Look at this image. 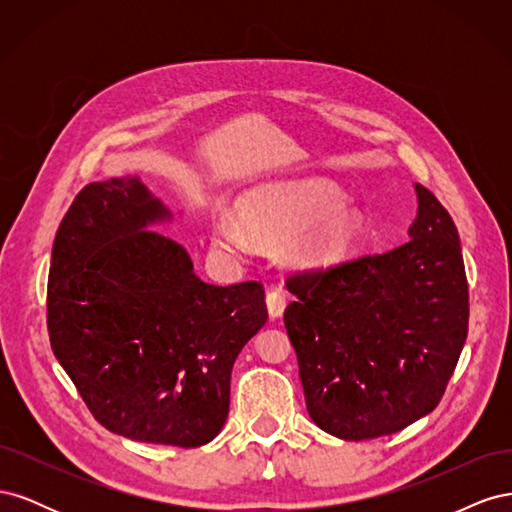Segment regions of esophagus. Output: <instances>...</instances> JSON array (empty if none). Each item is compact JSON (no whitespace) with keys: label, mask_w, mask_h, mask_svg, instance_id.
Listing matches in <instances>:
<instances>
[{"label":"esophagus","mask_w":512,"mask_h":512,"mask_svg":"<svg viewBox=\"0 0 512 512\" xmlns=\"http://www.w3.org/2000/svg\"><path fill=\"white\" fill-rule=\"evenodd\" d=\"M267 309H269V316L271 318H280L284 314V309H286L284 292H280V290L267 292Z\"/></svg>","instance_id":"esophagus-1"}]
</instances>
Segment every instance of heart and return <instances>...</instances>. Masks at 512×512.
<instances>
[{
    "instance_id": "b5f03b06",
    "label": "heart",
    "mask_w": 512,
    "mask_h": 512,
    "mask_svg": "<svg viewBox=\"0 0 512 512\" xmlns=\"http://www.w3.org/2000/svg\"><path fill=\"white\" fill-rule=\"evenodd\" d=\"M237 213L241 222L228 215L213 220L215 245L243 256L252 250L254 239L284 243L288 265L301 271H322L344 262L365 232L361 207L324 179L256 185L239 196Z\"/></svg>"
}]
</instances>
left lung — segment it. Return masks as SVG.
I'll list each match as a JSON object with an SVG mask.
<instances>
[{
	"label": "left lung",
	"mask_w": 512,
	"mask_h": 512,
	"mask_svg": "<svg viewBox=\"0 0 512 512\" xmlns=\"http://www.w3.org/2000/svg\"><path fill=\"white\" fill-rule=\"evenodd\" d=\"M410 241L292 275L284 312L312 421L342 440L391 436L440 404L468 337L455 222L421 183Z\"/></svg>",
	"instance_id": "obj_1"
}]
</instances>
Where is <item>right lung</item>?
Segmentation results:
<instances>
[{
  "label": "right lung",
  "instance_id": "1",
  "mask_svg": "<svg viewBox=\"0 0 512 512\" xmlns=\"http://www.w3.org/2000/svg\"><path fill=\"white\" fill-rule=\"evenodd\" d=\"M170 220L138 177L85 185L57 228L46 318L100 425L194 448L222 431L232 365L269 314L258 282L200 280L188 250L149 228Z\"/></svg>",
  "mask_w": 512,
  "mask_h": 512
}]
</instances>
